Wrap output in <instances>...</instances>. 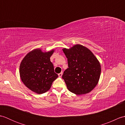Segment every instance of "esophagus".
Segmentation results:
<instances>
[{"instance_id":"obj_1","label":"esophagus","mask_w":125,"mask_h":125,"mask_svg":"<svg viewBox=\"0 0 125 125\" xmlns=\"http://www.w3.org/2000/svg\"><path fill=\"white\" fill-rule=\"evenodd\" d=\"M62 74H63L62 73H58V76L60 77H62Z\"/></svg>"}]
</instances>
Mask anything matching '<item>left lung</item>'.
<instances>
[{
	"label": "left lung",
	"mask_w": 125,
	"mask_h": 125,
	"mask_svg": "<svg viewBox=\"0 0 125 125\" xmlns=\"http://www.w3.org/2000/svg\"><path fill=\"white\" fill-rule=\"evenodd\" d=\"M68 59V68L62 78L68 89L76 94H87L97 85L101 67L94 54L83 46L76 44L70 49H63Z\"/></svg>",
	"instance_id": "obj_1"
}]
</instances>
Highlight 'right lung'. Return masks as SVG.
I'll return each instance as SVG.
<instances>
[{
  "instance_id": "obj_1",
  "label": "right lung",
  "mask_w": 125,
  "mask_h": 125,
  "mask_svg": "<svg viewBox=\"0 0 125 125\" xmlns=\"http://www.w3.org/2000/svg\"><path fill=\"white\" fill-rule=\"evenodd\" d=\"M54 52L52 50L44 52L41 49H34L21 62L19 73L22 82L29 89L38 94L48 91L58 77L50 60Z\"/></svg>"
}]
</instances>
